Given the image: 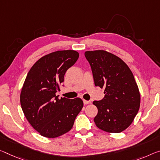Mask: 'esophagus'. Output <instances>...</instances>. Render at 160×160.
Here are the masks:
<instances>
[{"label": "esophagus", "mask_w": 160, "mask_h": 160, "mask_svg": "<svg viewBox=\"0 0 160 160\" xmlns=\"http://www.w3.org/2000/svg\"><path fill=\"white\" fill-rule=\"evenodd\" d=\"M83 102H84L85 105H88V104L91 103L90 100H83Z\"/></svg>", "instance_id": "1"}]
</instances>
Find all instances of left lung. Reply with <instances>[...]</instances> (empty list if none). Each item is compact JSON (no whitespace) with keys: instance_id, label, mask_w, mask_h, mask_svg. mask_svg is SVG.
<instances>
[{"instance_id":"8db88e82","label":"left lung","mask_w":160,"mask_h":160,"mask_svg":"<svg viewBox=\"0 0 160 160\" xmlns=\"http://www.w3.org/2000/svg\"><path fill=\"white\" fill-rule=\"evenodd\" d=\"M95 85L104 88L105 97L94 101L98 112L96 126L107 132L119 133L132 122L140 106V93L128 65L112 53L98 50L86 51Z\"/></svg>"}]
</instances>
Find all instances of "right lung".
Returning a JSON list of instances; mask_svg holds the SVG:
<instances>
[{"instance_id": "1", "label": "right lung", "mask_w": 160, "mask_h": 160, "mask_svg": "<svg viewBox=\"0 0 160 160\" xmlns=\"http://www.w3.org/2000/svg\"><path fill=\"white\" fill-rule=\"evenodd\" d=\"M79 58L73 50L44 55L30 68L21 92V108L27 120L40 135L55 138L72 129L83 107L82 99L58 98L64 75Z\"/></svg>"}]
</instances>
